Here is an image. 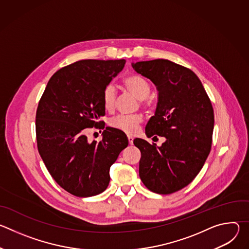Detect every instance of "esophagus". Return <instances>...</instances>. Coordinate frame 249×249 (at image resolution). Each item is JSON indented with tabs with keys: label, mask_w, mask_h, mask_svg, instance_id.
<instances>
[{
	"label": "esophagus",
	"mask_w": 249,
	"mask_h": 249,
	"mask_svg": "<svg viewBox=\"0 0 249 249\" xmlns=\"http://www.w3.org/2000/svg\"><path fill=\"white\" fill-rule=\"evenodd\" d=\"M127 138H128V142H129V144H130V145H132V144H133V141H134L133 137H132V136H128Z\"/></svg>",
	"instance_id": "1"
}]
</instances>
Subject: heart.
Returning a JSON list of instances; mask_svg holds the SVG:
<instances>
[{
    "label": "heart",
    "instance_id": "heart-1",
    "mask_svg": "<svg viewBox=\"0 0 249 249\" xmlns=\"http://www.w3.org/2000/svg\"><path fill=\"white\" fill-rule=\"evenodd\" d=\"M125 88L134 94L138 99L144 100L149 97L151 93V85L149 81L140 75L132 74L123 80ZM102 102L105 110L112 111L115 108L116 91L112 85L105 87L102 92ZM143 118L139 115H118L111 119V127L123 131L127 134H135Z\"/></svg>",
    "mask_w": 249,
    "mask_h": 249
}]
</instances>
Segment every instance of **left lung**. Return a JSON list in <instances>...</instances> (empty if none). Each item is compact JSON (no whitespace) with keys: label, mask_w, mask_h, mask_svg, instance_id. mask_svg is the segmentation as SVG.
Segmentation results:
<instances>
[{"label":"left lung","mask_w":249,"mask_h":249,"mask_svg":"<svg viewBox=\"0 0 249 249\" xmlns=\"http://www.w3.org/2000/svg\"><path fill=\"white\" fill-rule=\"evenodd\" d=\"M132 67L159 91L155 116L148 122L146 134L165 138L160 147L143 139L134 140L141 151L140 178L155 193L171 194L187 186L202 169L211 151L214 110L190 69L164 59L137 62Z\"/></svg>","instance_id":"8db88e82"}]
</instances>
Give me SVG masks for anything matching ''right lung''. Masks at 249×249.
<instances>
[{
	"label": "right lung",
	"instance_id": "right-lung-1",
	"mask_svg": "<svg viewBox=\"0 0 249 249\" xmlns=\"http://www.w3.org/2000/svg\"><path fill=\"white\" fill-rule=\"evenodd\" d=\"M121 60H81L51 77L36 110L39 155L67 192L90 197L107 188L110 166L128 146L120 130L106 127L100 142L89 143L87 127L104 128L102 92L124 68Z\"/></svg>",
	"mask_w": 249,
	"mask_h": 249
}]
</instances>
